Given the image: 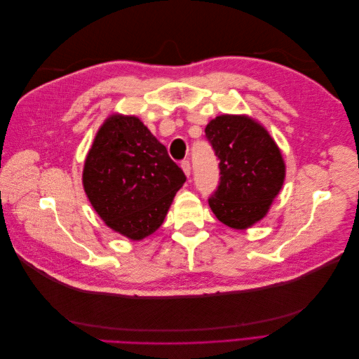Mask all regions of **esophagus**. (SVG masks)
I'll return each mask as SVG.
<instances>
[{"label":"esophagus","instance_id":"34e87169","mask_svg":"<svg viewBox=\"0 0 359 359\" xmlns=\"http://www.w3.org/2000/svg\"><path fill=\"white\" fill-rule=\"evenodd\" d=\"M181 168H182L184 173H186V175H187V177H190V172H191V166H190V161H189V160H184V161L181 163Z\"/></svg>","mask_w":359,"mask_h":359}]
</instances>
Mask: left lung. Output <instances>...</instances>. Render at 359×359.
I'll return each instance as SVG.
<instances>
[{
    "instance_id": "left-lung-1",
    "label": "left lung",
    "mask_w": 359,
    "mask_h": 359,
    "mask_svg": "<svg viewBox=\"0 0 359 359\" xmlns=\"http://www.w3.org/2000/svg\"><path fill=\"white\" fill-rule=\"evenodd\" d=\"M220 163L219 187L208 203L223 224L248 229L266 215L283 187L286 166L266 128L245 115H220L205 127Z\"/></svg>"
}]
</instances>
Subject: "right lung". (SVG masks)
I'll use <instances>...</instances> for the list:
<instances>
[{"label":"right lung","instance_id":"obj_1","mask_svg":"<svg viewBox=\"0 0 359 359\" xmlns=\"http://www.w3.org/2000/svg\"><path fill=\"white\" fill-rule=\"evenodd\" d=\"M186 175L137 116L111 115L85 158L82 184L112 231L133 241L161 226Z\"/></svg>","mask_w":359,"mask_h":359}]
</instances>
